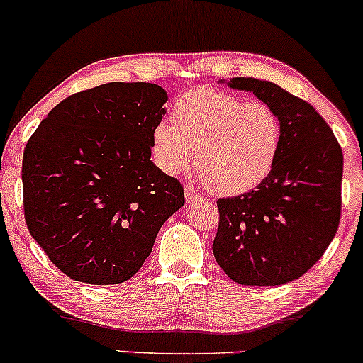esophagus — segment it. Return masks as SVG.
I'll list each match as a JSON object with an SVG mask.
<instances>
[{"label": "esophagus", "instance_id": "esophagus-1", "mask_svg": "<svg viewBox=\"0 0 363 363\" xmlns=\"http://www.w3.org/2000/svg\"><path fill=\"white\" fill-rule=\"evenodd\" d=\"M185 201H186V203H194V202L201 201V195L195 192L192 185L185 186Z\"/></svg>", "mask_w": 363, "mask_h": 363}]
</instances>
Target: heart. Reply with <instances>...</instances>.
Instances as JSON below:
<instances>
[{
  "mask_svg": "<svg viewBox=\"0 0 363 363\" xmlns=\"http://www.w3.org/2000/svg\"><path fill=\"white\" fill-rule=\"evenodd\" d=\"M173 125L152 128L150 147L166 174L185 173L195 161L199 180L218 195H242L274 168L281 147L279 118L269 106L214 89L178 97Z\"/></svg>",
  "mask_w": 363,
  "mask_h": 363,
  "instance_id": "1",
  "label": "heart"
}]
</instances>
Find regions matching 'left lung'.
Masks as SVG:
<instances>
[{"label":"left lung","instance_id":"8db88e82","mask_svg":"<svg viewBox=\"0 0 363 363\" xmlns=\"http://www.w3.org/2000/svg\"><path fill=\"white\" fill-rule=\"evenodd\" d=\"M228 87L254 92L278 115L281 147L257 189L218 201L214 257L238 284L290 283L323 257L340 226L343 152L307 101L250 77Z\"/></svg>","mask_w":363,"mask_h":363}]
</instances>
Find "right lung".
Here are the masks:
<instances>
[{
    "instance_id": "add662e5",
    "label": "right lung",
    "mask_w": 363,
    "mask_h": 363,
    "mask_svg": "<svg viewBox=\"0 0 363 363\" xmlns=\"http://www.w3.org/2000/svg\"><path fill=\"white\" fill-rule=\"evenodd\" d=\"M168 94L111 82L51 109L23 150V214L61 272L89 284L132 278L157 231L185 203L183 186L150 161Z\"/></svg>"
}]
</instances>
